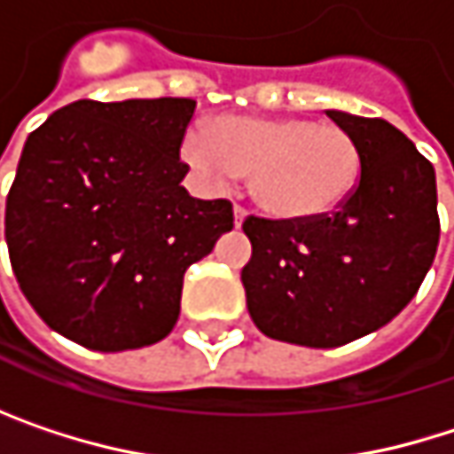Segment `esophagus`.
I'll use <instances>...</instances> for the list:
<instances>
[{
    "label": "esophagus",
    "mask_w": 454,
    "mask_h": 454,
    "mask_svg": "<svg viewBox=\"0 0 454 454\" xmlns=\"http://www.w3.org/2000/svg\"><path fill=\"white\" fill-rule=\"evenodd\" d=\"M244 218H247V210L241 205H233V223H236V228L244 223Z\"/></svg>",
    "instance_id": "1"
}]
</instances>
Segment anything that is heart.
Listing matches in <instances>:
<instances>
[{
  "instance_id": "heart-1",
  "label": "heart",
  "mask_w": 454,
  "mask_h": 454,
  "mask_svg": "<svg viewBox=\"0 0 454 454\" xmlns=\"http://www.w3.org/2000/svg\"><path fill=\"white\" fill-rule=\"evenodd\" d=\"M184 160L213 186L252 173L257 207L278 221H316L341 207L360 184L363 149L347 129L305 118L223 115L189 131Z\"/></svg>"
}]
</instances>
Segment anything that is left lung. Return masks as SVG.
<instances>
[{
	"mask_svg": "<svg viewBox=\"0 0 454 454\" xmlns=\"http://www.w3.org/2000/svg\"><path fill=\"white\" fill-rule=\"evenodd\" d=\"M325 115L360 141L352 197L316 221L249 215L241 270L254 325L300 347H341L397 316L420 289L439 244L434 165L381 118Z\"/></svg>",
	"mask_w": 454,
	"mask_h": 454,
	"instance_id": "obj_1",
	"label": "left lung"
}]
</instances>
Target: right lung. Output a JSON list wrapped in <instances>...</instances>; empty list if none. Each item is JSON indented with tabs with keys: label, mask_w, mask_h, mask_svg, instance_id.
<instances>
[{
	"label": "right lung",
	"mask_w": 454,
	"mask_h": 454,
	"mask_svg": "<svg viewBox=\"0 0 454 454\" xmlns=\"http://www.w3.org/2000/svg\"><path fill=\"white\" fill-rule=\"evenodd\" d=\"M194 99H78L23 146L7 194L15 278L49 328L97 352L165 339L184 273L233 228L228 200L181 186Z\"/></svg>",
	"instance_id": "add662e5"
}]
</instances>
